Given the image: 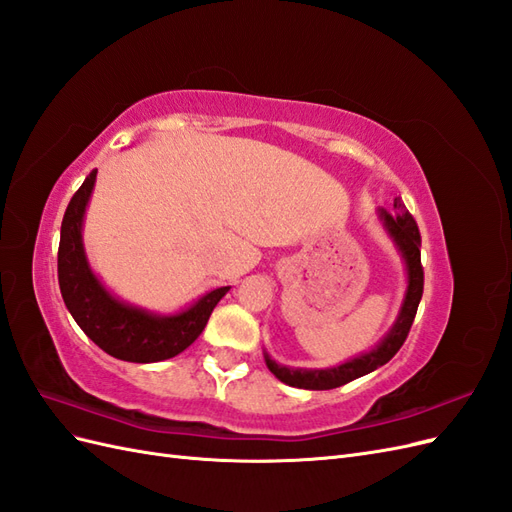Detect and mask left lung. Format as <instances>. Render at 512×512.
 Masks as SVG:
<instances>
[{
    "label": "left lung",
    "instance_id": "obj_1",
    "mask_svg": "<svg viewBox=\"0 0 512 512\" xmlns=\"http://www.w3.org/2000/svg\"><path fill=\"white\" fill-rule=\"evenodd\" d=\"M393 207L397 209L395 213H389L384 209L376 211L382 228L393 241L395 250L399 252L406 267V292H404V299H401L399 312L395 322L391 324V329L384 333V337L371 350L356 354L354 359H348L335 367H324V369L280 365L277 361H273L271 354L265 350V363L271 374L280 382L294 386V389H305V391L337 389V386H344L386 365L397 354V350L404 346L416 316V307L423 297V267H421V250H418V247H421V235H418V226L414 218L406 211L404 203H401L399 198H395Z\"/></svg>",
    "mask_w": 512,
    "mask_h": 512
}]
</instances>
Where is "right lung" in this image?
I'll list each match as a JSON object with an SVG mask.
<instances>
[{
  "label": "right lung",
  "instance_id": "obj_1",
  "mask_svg": "<svg viewBox=\"0 0 512 512\" xmlns=\"http://www.w3.org/2000/svg\"><path fill=\"white\" fill-rule=\"evenodd\" d=\"M96 175L98 170H91L79 192L72 196L61 222L57 254L61 297L83 333L115 359L130 363L173 359L196 342V337L207 327L213 307L220 303L230 286L200 294L194 303L173 314L132 305L108 290L91 269L83 243L85 211L94 194Z\"/></svg>",
  "mask_w": 512,
  "mask_h": 512
}]
</instances>
